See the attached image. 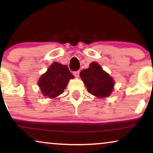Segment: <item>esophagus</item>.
Listing matches in <instances>:
<instances>
[{
  "mask_svg": "<svg viewBox=\"0 0 153 153\" xmlns=\"http://www.w3.org/2000/svg\"><path fill=\"white\" fill-rule=\"evenodd\" d=\"M79 73H80V72H79V71H76V72H74V76L76 77V78H79Z\"/></svg>",
  "mask_w": 153,
  "mask_h": 153,
  "instance_id": "esophagus-1",
  "label": "esophagus"
}]
</instances>
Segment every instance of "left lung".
Returning a JSON list of instances; mask_svg holds the SVG:
<instances>
[{"label": "left lung", "instance_id": "obj_1", "mask_svg": "<svg viewBox=\"0 0 153 153\" xmlns=\"http://www.w3.org/2000/svg\"><path fill=\"white\" fill-rule=\"evenodd\" d=\"M88 92L98 98L107 97L114 88V80L97 62H93L89 68L80 72Z\"/></svg>", "mask_w": 153, "mask_h": 153}]
</instances>
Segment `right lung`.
<instances>
[{
    "label": "right lung",
    "mask_w": 153,
    "mask_h": 153,
    "mask_svg": "<svg viewBox=\"0 0 153 153\" xmlns=\"http://www.w3.org/2000/svg\"><path fill=\"white\" fill-rule=\"evenodd\" d=\"M74 78L68 66L54 62L39 77L37 84L43 96L52 99L63 93L70 79Z\"/></svg>",
    "instance_id": "obj_1"
}]
</instances>
